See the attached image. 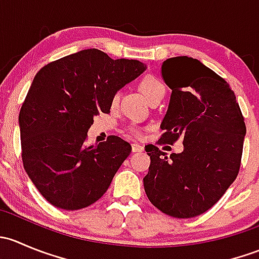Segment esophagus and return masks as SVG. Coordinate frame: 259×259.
I'll return each mask as SVG.
<instances>
[{
  "label": "esophagus",
  "instance_id": "obj_1",
  "mask_svg": "<svg viewBox=\"0 0 259 259\" xmlns=\"http://www.w3.org/2000/svg\"><path fill=\"white\" fill-rule=\"evenodd\" d=\"M132 150H133V153H140V151L144 150V146L140 145V144H133Z\"/></svg>",
  "mask_w": 259,
  "mask_h": 259
}]
</instances>
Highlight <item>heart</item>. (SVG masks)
I'll return each instance as SVG.
<instances>
[{
	"instance_id": "heart-1",
	"label": "heart",
	"mask_w": 259,
	"mask_h": 259,
	"mask_svg": "<svg viewBox=\"0 0 259 259\" xmlns=\"http://www.w3.org/2000/svg\"><path fill=\"white\" fill-rule=\"evenodd\" d=\"M139 86H140V90H142L143 95L146 98V100H149L151 96L156 95V94L160 93V91H164L163 83L153 76L143 77L142 81H140ZM116 101H117V95H115L113 99V103L115 104ZM133 132H134L135 134H138V133H139L137 129H133Z\"/></svg>"
}]
</instances>
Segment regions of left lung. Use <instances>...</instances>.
Wrapping results in <instances>:
<instances>
[{
  "label": "left lung",
  "mask_w": 259,
  "mask_h": 259,
  "mask_svg": "<svg viewBox=\"0 0 259 259\" xmlns=\"http://www.w3.org/2000/svg\"><path fill=\"white\" fill-rule=\"evenodd\" d=\"M161 77L171 89L160 127V143L183 140V151L166 156L149 144L144 189L159 210L174 218L203 214L237 178L245 124L233 90L199 60L177 56L161 65Z\"/></svg>",
  "instance_id": "left-lung-1"
}]
</instances>
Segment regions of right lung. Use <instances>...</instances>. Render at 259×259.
<instances>
[{"label": "right lung", "instance_id": "add662e5", "mask_svg": "<svg viewBox=\"0 0 259 259\" xmlns=\"http://www.w3.org/2000/svg\"><path fill=\"white\" fill-rule=\"evenodd\" d=\"M146 70L138 60H113L88 49L44 66L21 108L25 170L52 205L76 210L100 199L132 145L110 135L86 145L99 113H110L115 94Z\"/></svg>", "mask_w": 259, "mask_h": 259}]
</instances>
